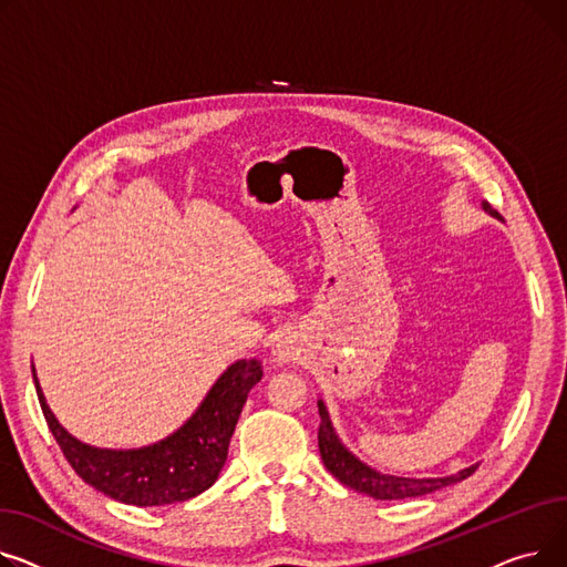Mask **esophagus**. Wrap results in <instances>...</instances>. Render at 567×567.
Returning <instances> with one entry per match:
<instances>
[{"instance_id":"34e87169","label":"esophagus","mask_w":567,"mask_h":567,"mask_svg":"<svg viewBox=\"0 0 567 567\" xmlns=\"http://www.w3.org/2000/svg\"><path fill=\"white\" fill-rule=\"evenodd\" d=\"M305 348H302V339H299L295 331H288L284 334L275 348V361L286 365V363H295L299 357H302Z\"/></svg>"}]
</instances>
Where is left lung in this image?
<instances>
[{
    "label": "left lung",
    "mask_w": 567,
    "mask_h": 567,
    "mask_svg": "<svg viewBox=\"0 0 567 567\" xmlns=\"http://www.w3.org/2000/svg\"><path fill=\"white\" fill-rule=\"evenodd\" d=\"M483 210L498 219V213L489 204H483ZM318 412H320L318 446H320V457L324 462V467L331 472V476H337L350 489L361 492L365 496L380 498V502H395V498H410V496H423L430 492H437L446 485H455V483L464 481L478 470V464H472V467L460 470L457 474L437 476V478H408V476L382 474V472L369 467L365 462H361L341 442L334 425H331L327 405L322 401H318Z\"/></svg>",
    "instance_id": "1"
}]
</instances>
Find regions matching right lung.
Masks as SVG:
<instances>
[{"mask_svg": "<svg viewBox=\"0 0 567 567\" xmlns=\"http://www.w3.org/2000/svg\"><path fill=\"white\" fill-rule=\"evenodd\" d=\"M31 373L50 432L75 474L114 502L146 508L187 502L217 481L247 393L262 378V365L258 359L230 363L202 405L169 437L125 451L89 446L73 437L52 414L33 365Z\"/></svg>", "mask_w": 567, "mask_h": 567, "instance_id": "obj_1", "label": "right lung"}]
</instances>
